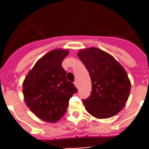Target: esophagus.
<instances>
[{
    "mask_svg": "<svg viewBox=\"0 0 149 149\" xmlns=\"http://www.w3.org/2000/svg\"><path fill=\"white\" fill-rule=\"evenodd\" d=\"M74 86H76V87H78V84H77V81H75L74 82Z\"/></svg>",
    "mask_w": 149,
    "mask_h": 149,
    "instance_id": "obj_1",
    "label": "esophagus"
}]
</instances>
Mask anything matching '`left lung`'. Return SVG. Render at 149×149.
<instances>
[{"label":"left lung","instance_id":"1","mask_svg":"<svg viewBox=\"0 0 149 149\" xmlns=\"http://www.w3.org/2000/svg\"><path fill=\"white\" fill-rule=\"evenodd\" d=\"M77 56L86 65L92 81L90 96L83 100L86 111L97 119L116 115L126 104L131 92L125 69L113 56L99 48L81 49Z\"/></svg>","mask_w":149,"mask_h":149}]
</instances>
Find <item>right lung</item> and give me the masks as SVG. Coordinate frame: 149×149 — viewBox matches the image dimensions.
I'll list each match as a JSON object with an SVG mask.
<instances>
[{"label":"right lung","instance_id":"1","mask_svg":"<svg viewBox=\"0 0 149 149\" xmlns=\"http://www.w3.org/2000/svg\"><path fill=\"white\" fill-rule=\"evenodd\" d=\"M68 50L49 51L38 60L23 82L24 101L39 119L46 122H58L64 116L68 101L77 89L67 81L62 62Z\"/></svg>","mask_w":149,"mask_h":149}]
</instances>
